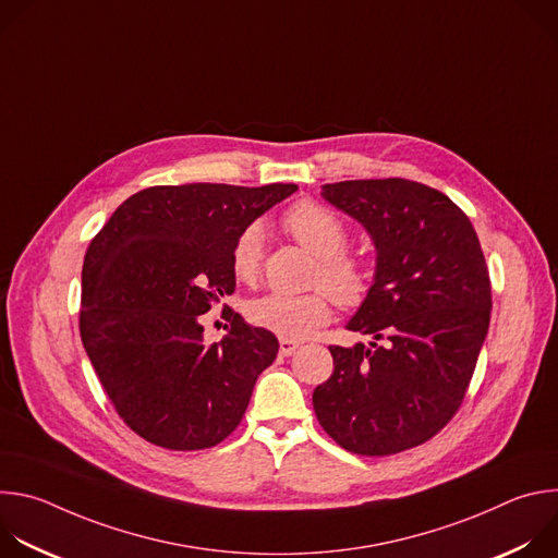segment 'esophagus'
Segmentation results:
<instances>
[{"mask_svg": "<svg viewBox=\"0 0 558 558\" xmlns=\"http://www.w3.org/2000/svg\"><path fill=\"white\" fill-rule=\"evenodd\" d=\"M298 347H300V342L282 338V340H280V355H291V353H295Z\"/></svg>", "mask_w": 558, "mask_h": 558, "instance_id": "34e87169", "label": "esophagus"}]
</instances>
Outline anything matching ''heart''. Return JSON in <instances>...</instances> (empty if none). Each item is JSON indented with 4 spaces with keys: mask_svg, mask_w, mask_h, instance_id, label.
<instances>
[{
    "mask_svg": "<svg viewBox=\"0 0 558 558\" xmlns=\"http://www.w3.org/2000/svg\"><path fill=\"white\" fill-rule=\"evenodd\" d=\"M284 229L317 256L313 284L325 287L344 308L360 306L371 291V271L364 258L347 252L349 229L325 205L302 201L282 216ZM265 233L258 222L247 225L231 245V271L238 280L256 282L263 269ZM323 289L308 293L271 291L250 302V320L287 340H304L331 320V299Z\"/></svg>",
    "mask_w": 558,
    "mask_h": 558,
    "instance_id": "obj_1",
    "label": "heart"
}]
</instances>
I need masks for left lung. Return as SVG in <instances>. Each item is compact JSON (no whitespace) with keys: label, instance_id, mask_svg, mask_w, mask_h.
Wrapping results in <instances>:
<instances>
[{"label":"left lung","instance_id":"1","mask_svg":"<svg viewBox=\"0 0 558 558\" xmlns=\"http://www.w3.org/2000/svg\"><path fill=\"white\" fill-rule=\"evenodd\" d=\"M368 231L371 291L347 329L364 347H329L333 375L313 390L317 422L344 450L395 454L435 437L459 411L490 325V276L470 218L407 179L323 185Z\"/></svg>","mask_w":558,"mask_h":558}]
</instances>
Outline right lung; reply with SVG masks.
Listing matches in <instances>:
<instances>
[{
	"label": "right lung",
	"mask_w": 558,
	"mask_h": 558,
	"mask_svg": "<svg viewBox=\"0 0 558 558\" xmlns=\"http://www.w3.org/2000/svg\"><path fill=\"white\" fill-rule=\"evenodd\" d=\"M295 190L156 185L119 205L93 238L78 331L119 417L145 441L203 450L241 424L278 340L229 306L220 342L205 344L201 323L235 289V235Z\"/></svg>",
	"instance_id": "1"
}]
</instances>
